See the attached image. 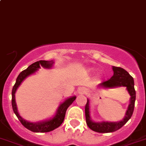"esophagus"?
I'll return each instance as SVG.
<instances>
[{
  "mask_svg": "<svg viewBox=\"0 0 146 146\" xmlns=\"http://www.w3.org/2000/svg\"><path fill=\"white\" fill-rule=\"evenodd\" d=\"M88 93V90L85 88H80L78 89L79 94H86Z\"/></svg>",
  "mask_w": 146,
  "mask_h": 146,
  "instance_id": "34e87169",
  "label": "esophagus"
}]
</instances>
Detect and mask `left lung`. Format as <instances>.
<instances>
[{
  "label": "left lung",
  "instance_id": "obj_1",
  "mask_svg": "<svg viewBox=\"0 0 146 146\" xmlns=\"http://www.w3.org/2000/svg\"><path fill=\"white\" fill-rule=\"evenodd\" d=\"M113 76L106 81L103 82L101 84H100V86L104 88L125 86L128 93L131 95V101H130L128 108L125 113V118L122 121H119V122L95 123L90 119V111H89V100H88L86 107H85L86 123L90 129L98 133H111L120 129L131 118L134 111L135 101V90L134 88L133 78L125 69L122 68L113 66Z\"/></svg>",
  "mask_w": 146,
  "mask_h": 146
}]
</instances>
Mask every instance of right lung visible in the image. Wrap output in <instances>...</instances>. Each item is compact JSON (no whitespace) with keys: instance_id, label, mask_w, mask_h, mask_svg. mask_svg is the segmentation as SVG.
Here are the masks:
<instances>
[{"instance_id":"right-lung-1","label":"right lung","mask_w":146,"mask_h":146,"mask_svg":"<svg viewBox=\"0 0 146 146\" xmlns=\"http://www.w3.org/2000/svg\"><path fill=\"white\" fill-rule=\"evenodd\" d=\"M53 62L52 61H47V60H39V61L35 62L34 63L31 64V66H28V68L25 70H23L19 75H18V78L16 79L15 85L13 86L12 90V107L13 112L16 115L17 118H18L22 125H23L25 128L27 129L30 130V131H33V132L35 133H46V132H50V131H53L56 128H58L62 123L63 122L65 118V115H66V112L67 111L68 108L72 104L73 101L76 100V96H73V97L68 98L67 100H65L63 103L60 105L58 109L56 115L53 117V118L48 121H43V122L40 123H30L28 122L27 121H25L23 118H21L20 115L18 113V110H17V106L16 103H15V93L16 91L17 88L18 86L21 85L22 83L23 80L28 77L30 75L33 74L35 73L38 69L40 68V66L46 68H51L52 65H53Z\"/></svg>"}]
</instances>
